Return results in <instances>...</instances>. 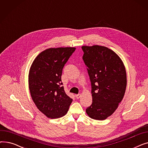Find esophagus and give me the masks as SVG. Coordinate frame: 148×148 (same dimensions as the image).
<instances>
[{"instance_id": "esophagus-1", "label": "esophagus", "mask_w": 148, "mask_h": 148, "mask_svg": "<svg viewBox=\"0 0 148 148\" xmlns=\"http://www.w3.org/2000/svg\"><path fill=\"white\" fill-rule=\"evenodd\" d=\"M80 97H81V94H77V95H75V97H76V98H77V99H79V98H80Z\"/></svg>"}]
</instances>
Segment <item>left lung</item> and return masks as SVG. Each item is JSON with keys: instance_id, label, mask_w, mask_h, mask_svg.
I'll use <instances>...</instances> for the list:
<instances>
[{"instance_id": "8db88e82", "label": "left lung", "mask_w": 148, "mask_h": 148, "mask_svg": "<svg viewBox=\"0 0 148 148\" xmlns=\"http://www.w3.org/2000/svg\"><path fill=\"white\" fill-rule=\"evenodd\" d=\"M82 49L92 86V104L86 112L92 119L105 120L117 109L125 95V67L118 54L106 47L83 45Z\"/></svg>"}]
</instances>
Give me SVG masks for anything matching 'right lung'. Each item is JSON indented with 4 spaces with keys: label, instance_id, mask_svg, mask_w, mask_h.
<instances>
[{
    "label": "right lung",
    "instance_id": "add662e5",
    "mask_svg": "<svg viewBox=\"0 0 148 148\" xmlns=\"http://www.w3.org/2000/svg\"><path fill=\"white\" fill-rule=\"evenodd\" d=\"M75 47L49 48L41 52L30 66L29 88L38 109L47 117L57 119L65 116L73 101L62 86L65 64Z\"/></svg>",
    "mask_w": 148,
    "mask_h": 148
}]
</instances>
